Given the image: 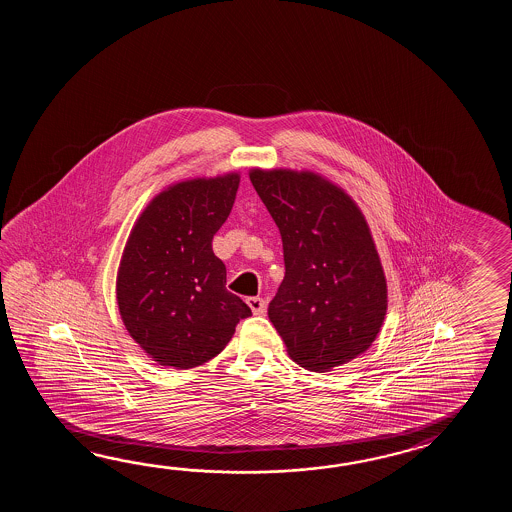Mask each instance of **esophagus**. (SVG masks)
Listing matches in <instances>:
<instances>
[{
	"label": "esophagus",
	"instance_id": "esophagus-1",
	"mask_svg": "<svg viewBox=\"0 0 512 512\" xmlns=\"http://www.w3.org/2000/svg\"><path fill=\"white\" fill-rule=\"evenodd\" d=\"M247 304L251 307L254 315H263V313H265V300L260 298V296H251V298H247Z\"/></svg>",
	"mask_w": 512,
	"mask_h": 512
}]
</instances>
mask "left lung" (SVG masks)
Masks as SVG:
<instances>
[{
  "label": "left lung",
  "mask_w": 512,
  "mask_h": 512,
  "mask_svg": "<svg viewBox=\"0 0 512 512\" xmlns=\"http://www.w3.org/2000/svg\"><path fill=\"white\" fill-rule=\"evenodd\" d=\"M283 243L272 326L302 368L329 371L370 348L388 289L370 227L351 197L313 172L251 170Z\"/></svg>",
  "instance_id": "obj_1"
}]
</instances>
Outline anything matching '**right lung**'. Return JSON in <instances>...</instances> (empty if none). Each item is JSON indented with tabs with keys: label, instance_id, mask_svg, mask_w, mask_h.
<instances>
[{
	"label": "right lung",
	"instance_id": "right-lung-1",
	"mask_svg": "<svg viewBox=\"0 0 512 512\" xmlns=\"http://www.w3.org/2000/svg\"><path fill=\"white\" fill-rule=\"evenodd\" d=\"M238 186L240 174L175 183L131 229L117 274L120 318L161 366L188 370L214 359L252 315L227 291L225 263L212 251Z\"/></svg>",
	"mask_w": 512,
	"mask_h": 512
}]
</instances>
